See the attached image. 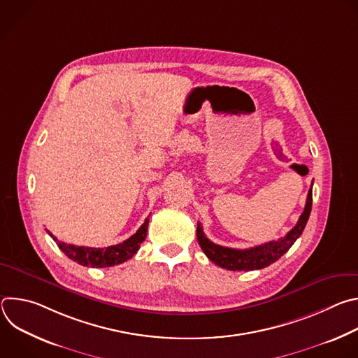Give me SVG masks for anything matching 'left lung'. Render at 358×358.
<instances>
[{
	"mask_svg": "<svg viewBox=\"0 0 358 358\" xmlns=\"http://www.w3.org/2000/svg\"><path fill=\"white\" fill-rule=\"evenodd\" d=\"M312 185H313V182H312ZM312 201H313V192H312V187H310L308 199H306L304 210H303L297 224L283 238H280L278 241H271L268 243L253 246L249 249L227 248V246H221V245L211 242L206 236V234H203L202 227L198 222V227H196L198 243H199L201 249L203 250V253L208 257V259L224 269H228V271L264 269V268L269 266L271 264L276 262L280 257H283V255L290 249V246L296 242V239L301 235V232L310 217Z\"/></svg>",
	"mask_w": 358,
	"mask_h": 358,
	"instance_id": "left-lung-1",
	"label": "left lung"
}]
</instances>
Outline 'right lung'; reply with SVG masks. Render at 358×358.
I'll list each match as a JSON object with an SVG mask.
<instances>
[{"instance_id": "obj_1", "label": "right lung", "mask_w": 358, "mask_h": 358, "mask_svg": "<svg viewBox=\"0 0 358 358\" xmlns=\"http://www.w3.org/2000/svg\"><path fill=\"white\" fill-rule=\"evenodd\" d=\"M147 227H148V218H145L144 224L129 239L108 248H89V246L71 245V243L58 241V238L54 236L49 231L48 234L52 236V239L57 242L59 249L73 262L82 266H89V268H109V266L120 265L134 257L136 252L140 248V243L145 239Z\"/></svg>"}]
</instances>
